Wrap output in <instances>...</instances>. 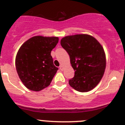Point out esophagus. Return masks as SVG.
Wrapping results in <instances>:
<instances>
[{
  "label": "esophagus",
  "instance_id": "1",
  "mask_svg": "<svg viewBox=\"0 0 125 125\" xmlns=\"http://www.w3.org/2000/svg\"><path fill=\"white\" fill-rule=\"evenodd\" d=\"M59 68H60V70H61V71H63V66L62 65H60V67H59Z\"/></svg>",
  "mask_w": 125,
  "mask_h": 125
}]
</instances>
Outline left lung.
<instances>
[{"mask_svg":"<svg viewBox=\"0 0 125 125\" xmlns=\"http://www.w3.org/2000/svg\"><path fill=\"white\" fill-rule=\"evenodd\" d=\"M62 46L68 53L74 77L69 80L72 88L79 92H88L99 84L106 68V55L100 43L88 34L65 36Z\"/></svg>","mask_w":125,"mask_h":125,"instance_id":"obj_1","label":"left lung"}]
</instances>
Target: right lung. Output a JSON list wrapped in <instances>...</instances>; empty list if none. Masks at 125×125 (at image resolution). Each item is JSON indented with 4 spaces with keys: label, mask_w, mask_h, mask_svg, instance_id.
Here are the masks:
<instances>
[{
    "label": "right lung",
    "mask_w": 125,
    "mask_h": 125,
    "mask_svg": "<svg viewBox=\"0 0 125 125\" xmlns=\"http://www.w3.org/2000/svg\"><path fill=\"white\" fill-rule=\"evenodd\" d=\"M59 42L57 37L34 36L21 46L16 57L19 77L28 89L40 91L48 86L58 70L51 52Z\"/></svg>",
    "instance_id": "right-lung-1"
}]
</instances>
